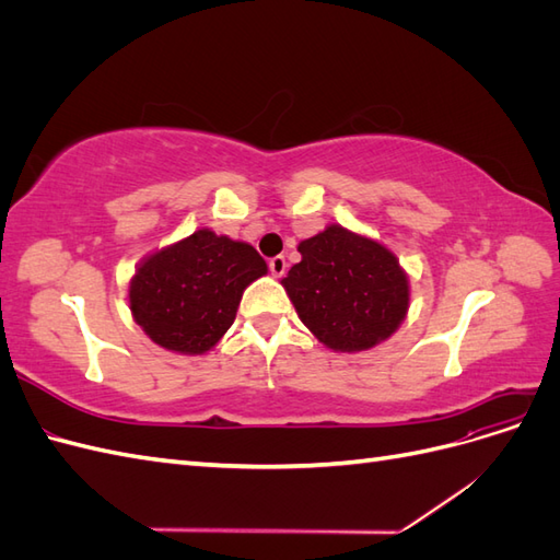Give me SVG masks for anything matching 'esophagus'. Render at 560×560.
I'll use <instances>...</instances> for the list:
<instances>
[{
	"label": "esophagus",
	"mask_w": 560,
	"mask_h": 560,
	"mask_svg": "<svg viewBox=\"0 0 560 560\" xmlns=\"http://www.w3.org/2000/svg\"><path fill=\"white\" fill-rule=\"evenodd\" d=\"M268 268H270V273H273L276 278H282L284 270H287V261H284V257H273V259L268 261Z\"/></svg>",
	"instance_id": "34e87169"
}]
</instances>
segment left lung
<instances>
[{"label":"left lung","instance_id":"8db88e82","mask_svg":"<svg viewBox=\"0 0 560 560\" xmlns=\"http://www.w3.org/2000/svg\"><path fill=\"white\" fill-rule=\"evenodd\" d=\"M299 252L282 287L319 343L360 352L397 331L409 311V278L393 252L338 224Z\"/></svg>","mask_w":560,"mask_h":560}]
</instances>
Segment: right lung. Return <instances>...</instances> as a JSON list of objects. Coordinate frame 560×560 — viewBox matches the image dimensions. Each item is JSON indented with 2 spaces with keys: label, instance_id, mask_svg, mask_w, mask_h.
<instances>
[{
  "label": "right lung",
  "instance_id": "right-lung-1",
  "mask_svg": "<svg viewBox=\"0 0 560 560\" xmlns=\"http://www.w3.org/2000/svg\"><path fill=\"white\" fill-rule=\"evenodd\" d=\"M266 270L252 245L200 229L135 270L130 313L161 348L202 354L229 331L245 287Z\"/></svg>",
  "mask_w": 560,
  "mask_h": 560
}]
</instances>
